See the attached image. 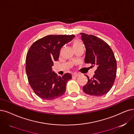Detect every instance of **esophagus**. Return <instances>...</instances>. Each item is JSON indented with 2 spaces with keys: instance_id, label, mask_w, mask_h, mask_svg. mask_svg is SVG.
Segmentation results:
<instances>
[{
  "instance_id": "esophagus-1",
  "label": "esophagus",
  "mask_w": 134,
  "mask_h": 134,
  "mask_svg": "<svg viewBox=\"0 0 134 134\" xmlns=\"http://www.w3.org/2000/svg\"><path fill=\"white\" fill-rule=\"evenodd\" d=\"M78 76H79V74H77V73H74V74H72V76L73 77H77Z\"/></svg>"
}]
</instances>
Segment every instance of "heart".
Returning <instances> with one entry per match:
<instances>
[{
    "label": "heart",
    "mask_w": 134,
    "mask_h": 134,
    "mask_svg": "<svg viewBox=\"0 0 134 134\" xmlns=\"http://www.w3.org/2000/svg\"><path fill=\"white\" fill-rule=\"evenodd\" d=\"M72 46H73V48L74 49L77 48H79V47H83V43L81 40L76 39V40H75L73 41Z\"/></svg>",
    "instance_id": "obj_1"
}]
</instances>
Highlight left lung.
Here are the masks:
<instances>
[{
  "instance_id": "left-lung-1",
  "label": "left lung",
  "mask_w": 134,
  "mask_h": 134,
  "mask_svg": "<svg viewBox=\"0 0 134 134\" xmlns=\"http://www.w3.org/2000/svg\"><path fill=\"white\" fill-rule=\"evenodd\" d=\"M86 48L85 63L91 64L97 69L93 77L88 79L82 88L86 93L102 96L107 93L114 83L116 74V61L110 46L102 39L93 35L81 33Z\"/></svg>"
}]
</instances>
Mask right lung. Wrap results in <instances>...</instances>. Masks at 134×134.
Wrapping results in <instances>:
<instances>
[{"label": "right lung", "mask_w": 134, "mask_h": 134, "mask_svg": "<svg viewBox=\"0 0 134 134\" xmlns=\"http://www.w3.org/2000/svg\"><path fill=\"white\" fill-rule=\"evenodd\" d=\"M74 37V35H48L31 46L26 58V71L30 86L40 98L53 100L65 93L71 74L59 76L52 71V66L58 60L62 47Z\"/></svg>", "instance_id": "right-lung-1"}]
</instances>
